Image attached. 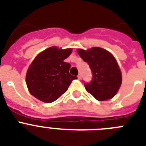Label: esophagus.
I'll use <instances>...</instances> for the list:
<instances>
[{
  "mask_svg": "<svg viewBox=\"0 0 146 146\" xmlns=\"http://www.w3.org/2000/svg\"><path fill=\"white\" fill-rule=\"evenodd\" d=\"M78 80H81V74H78Z\"/></svg>",
  "mask_w": 146,
  "mask_h": 146,
  "instance_id": "34e87169",
  "label": "esophagus"
}]
</instances>
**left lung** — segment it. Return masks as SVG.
Masks as SVG:
<instances>
[{
    "label": "left lung",
    "instance_id": "1",
    "mask_svg": "<svg viewBox=\"0 0 146 146\" xmlns=\"http://www.w3.org/2000/svg\"><path fill=\"white\" fill-rule=\"evenodd\" d=\"M77 52L89 64L93 73L92 82L84 84L86 91L99 101L113 98L122 82L121 72L113 55L100 47L78 48Z\"/></svg>",
    "mask_w": 146,
    "mask_h": 146
}]
</instances>
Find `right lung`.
<instances>
[{
	"label": "right lung",
	"instance_id": "obj_1",
	"mask_svg": "<svg viewBox=\"0 0 146 146\" xmlns=\"http://www.w3.org/2000/svg\"><path fill=\"white\" fill-rule=\"evenodd\" d=\"M72 48L57 46L46 48L35 57L26 73V84L33 96L44 102H52L68 90L76 76L69 73L70 63L64 62Z\"/></svg>",
	"mask_w": 146,
	"mask_h": 146
}]
</instances>
